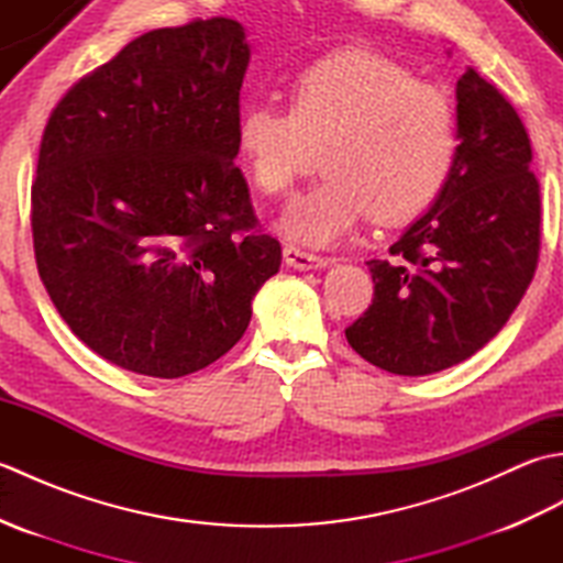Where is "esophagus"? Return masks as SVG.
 Masks as SVG:
<instances>
[{
    "label": "esophagus",
    "instance_id": "34e87169",
    "mask_svg": "<svg viewBox=\"0 0 563 563\" xmlns=\"http://www.w3.org/2000/svg\"><path fill=\"white\" fill-rule=\"evenodd\" d=\"M283 258L295 271H314V268H324L327 266L324 258L317 256V254H309V251H302V249H297V246H285L283 249Z\"/></svg>",
    "mask_w": 563,
    "mask_h": 563
}]
</instances>
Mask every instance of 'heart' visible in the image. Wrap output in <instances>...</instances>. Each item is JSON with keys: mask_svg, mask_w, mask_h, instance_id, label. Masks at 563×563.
Here are the masks:
<instances>
[{"mask_svg": "<svg viewBox=\"0 0 563 563\" xmlns=\"http://www.w3.org/2000/svg\"><path fill=\"white\" fill-rule=\"evenodd\" d=\"M317 184L278 220L300 246L339 244L369 212L394 224L421 214L445 186L457 154L450 99L409 69L369 51L317 59L290 84V111L249 101L236 118V152L258 190L278 196L320 142Z\"/></svg>", "mask_w": 563, "mask_h": 563, "instance_id": "1", "label": "heart"}]
</instances>
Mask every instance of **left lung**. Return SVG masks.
<instances>
[{"label": "left lung", "instance_id": "left-lung-1", "mask_svg": "<svg viewBox=\"0 0 563 563\" xmlns=\"http://www.w3.org/2000/svg\"><path fill=\"white\" fill-rule=\"evenodd\" d=\"M454 99L460 145L448 181L389 261H367L373 305L345 329L357 355L394 375H433L484 349L540 254V184L520 115L472 67Z\"/></svg>", "mask_w": 563, "mask_h": 563}]
</instances>
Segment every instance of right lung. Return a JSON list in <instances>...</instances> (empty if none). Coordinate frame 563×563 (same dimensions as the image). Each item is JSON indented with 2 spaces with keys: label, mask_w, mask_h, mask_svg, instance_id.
I'll use <instances>...</instances> for the list:
<instances>
[{
  "label": "right lung",
  "mask_w": 563,
  "mask_h": 563,
  "mask_svg": "<svg viewBox=\"0 0 563 563\" xmlns=\"http://www.w3.org/2000/svg\"><path fill=\"white\" fill-rule=\"evenodd\" d=\"M251 59L232 19L157 29L84 77L45 125L31 190L35 263L93 353L174 379L244 336L280 268L236 159Z\"/></svg>",
  "instance_id": "1"
}]
</instances>
